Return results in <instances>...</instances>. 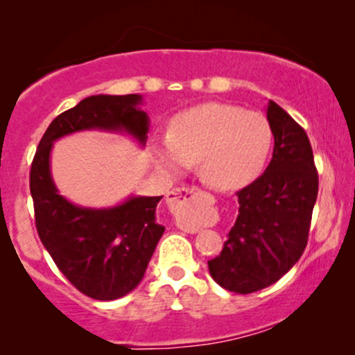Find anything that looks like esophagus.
<instances>
[{
    "instance_id": "obj_1",
    "label": "esophagus",
    "mask_w": 355,
    "mask_h": 355,
    "mask_svg": "<svg viewBox=\"0 0 355 355\" xmlns=\"http://www.w3.org/2000/svg\"><path fill=\"white\" fill-rule=\"evenodd\" d=\"M170 209L178 217V225L182 230L189 232V234H195L198 229L195 225L187 223L185 217L191 211H195L200 205H211L214 198L209 193L202 191L197 187H182V189L173 190L172 193L166 197Z\"/></svg>"
}]
</instances>
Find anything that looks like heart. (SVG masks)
I'll use <instances>...</instances> for the list:
<instances>
[{
  "instance_id": "heart-1",
  "label": "heart",
  "mask_w": 355,
  "mask_h": 355,
  "mask_svg": "<svg viewBox=\"0 0 355 355\" xmlns=\"http://www.w3.org/2000/svg\"><path fill=\"white\" fill-rule=\"evenodd\" d=\"M272 126L260 112L227 103H203L173 120L172 133L153 152L172 170L200 162V175L220 190L240 189L259 177L270 155Z\"/></svg>"
}]
</instances>
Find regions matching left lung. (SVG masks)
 Instances as JSON below:
<instances>
[{"label": "left lung", "mask_w": 355, "mask_h": 355, "mask_svg": "<svg viewBox=\"0 0 355 355\" xmlns=\"http://www.w3.org/2000/svg\"><path fill=\"white\" fill-rule=\"evenodd\" d=\"M267 120L274 135L270 164L237 191V220L220 255L209 260L211 279L235 294L262 291L295 266L307 245L319 191L312 146L302 126L272 100Z\"/></svg>", "instance_id": "8db88e82"}]
</instances>
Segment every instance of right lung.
Wrapping results in <instances>:
<instances>
[{
    "mask_svg": "<svg viewBox=\"0 0 355 355\" xmlns=\"http://www.w3.org/2000/svg\"><path fill=\"white\" fill-rule=\"evenodd\" d=\"M140 105V95L81 100L51 121L31 164L30 190L40 239L61 274L96 300L120 299L141 282L165 232L155 215L162 197H128L108 209L75 205L53 182L51 148L58 138L83 130L125 132L145 146L150 121Z\"/></svg>",
    "mask_w": 355,
    "mask_h": 355,
    "instance_id": "1",
    "label": "right lung"
}]
</instances>
